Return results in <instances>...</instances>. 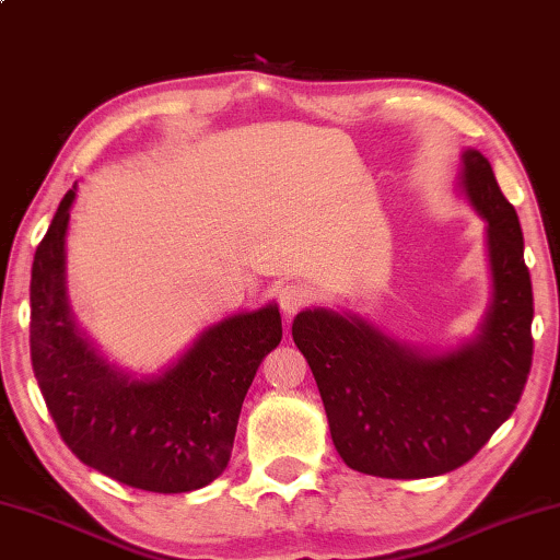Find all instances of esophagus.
<instances>
[{"label": "esophagus", "instance_id": "1", "mask_svg": "<svg viewBox=\"0 0 560 560\" xmlns=\"http://www.w3.org/2000/svg\"><path fill=\"white\" fill-rule=\"evenodd\" d=\"M313 300H315L313 288L302 285V282H290V285H282L280 288V295H278L282 315H285L288 319L295 317L300 310L307 307Z\"/></svg>", "mask_w": 560, "mask_h": 560}]
</instances>
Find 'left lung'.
I'll return each instance as SVG.
<instances>
[{"label":"left lung","mask_w":560,"mask_h":560,"mask_svg":"<svg viewBox=\"0 0 560 560\" xmlns=\"http://www.w3.org/2000/svg\"><path fill=\"white\" fill-rule=\"evenodd\" d=\"M462 188L487 220L491 307L479 335L429 354L357 315L302 310L292 340L315 374L337 454L354 471L427 479L474 459L516 409L534 360V290L518 215L491 163L462 155Z\"/></svg>","instance_id":"obj_1"}]
</instances>
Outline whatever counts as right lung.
<instances>
[{
	"mask_svg": "<svg viewBox=\"0 0 560 560\" xmlns=\"http://www.w3.org/2000/svg\"><path fill=\"white\" fill-rule=\"evenodd\" d=\"M77 186L61 198L32 265L30 347L47 409L77 459L126 487L186 493L231 462L237 417L265 354L282 340L278 305L200 332L155 377H128L79 332L67 302V228Z\"/></svg>",
	"mask_w": 560,
	"mask_h": 560,
	"instance_id": "right-lung-1",
	"label": "right lung"
}]
</instances>
